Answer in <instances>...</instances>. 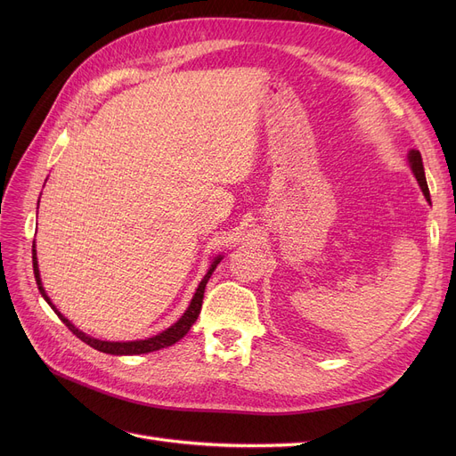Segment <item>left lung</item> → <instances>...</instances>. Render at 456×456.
<instances>
[{"mask_svg":"<svg viewBox=\"0 0 456 456\" xmlns=\"http://www.w3.org/2000/svg\"><path fill=\"white\" fill-rule=\"evenodd\" d=\"M409 162H411V167L412 172L423 190V194L427 198V201H430V196H428V186H427V179H425V172H423V160H421V153L418 150H412L411 155H409Z\"/></svg>","mask_w":456,"mask_h":456,"instance_id":"obj_1","label":"left lung"}]
</instances>
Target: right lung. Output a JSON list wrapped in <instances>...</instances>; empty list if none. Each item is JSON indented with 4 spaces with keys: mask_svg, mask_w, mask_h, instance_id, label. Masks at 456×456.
<instances>
[{
    "mask_svg": "<svg viewBox=\"0 0 456 456\" xmlns=\"http://www.w3.org/2000/svg\"><path fill=\"white\" fill-rule=\"evenodd\" d=\"M220 260H222V256H218V258H216V260L212 262V266H210V270L207 272V275L203 277V281L200 282L198 290H196V294H194V299H191L188 310L181 316V320H179L177 323H174L170 329L162 330L160 334H157V337L148 338V340H136V342H103V340H95V338L86 337L85 332H81L79 329H76L74 325H71V323L59 313V310L52 305L50 297L45 296V292H44V289H42V281H40V273H38V262H37V249H35V242H33V272H35V281H37V284H38V290H40L42 297L52 305V308L55 310V314L64 322V325H66L71 332H74L79 340H83L85 344H88V346L94 347V349H98V351H102V353H109V354H142V353H151V351H157V349H162V347H167V346H172V344L179 342V340L184 337V334L190 330V327L196 323V320H198V316H200V313H201L205 286H207V282H208L212 272L216 270V266L220 265Z\"/></svg>",
    "mask_w": 456,
    "mask_h": 456,
    "instance_id": "add662e5",
    "label": "right lung"
}]
</instances>
